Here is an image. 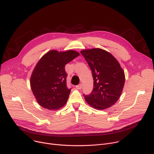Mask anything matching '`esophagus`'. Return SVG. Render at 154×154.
Here are the masks:
<instances>
[{"instance_id":"obj_1","label":"esophagus","mask_w":154,"mask_h":154,"mask_svg":"<svg viewBox=\"0 0 154 154\" xmlns=\"http://www.w3.org/2000/svg\"><path fill=\"white\" fill-rule=\"evenodd\" d=\"M75 87L77 88V89H81L82 87V85L81 84H79V85H76V86H75Z\"/></svg>"}]
</instances>
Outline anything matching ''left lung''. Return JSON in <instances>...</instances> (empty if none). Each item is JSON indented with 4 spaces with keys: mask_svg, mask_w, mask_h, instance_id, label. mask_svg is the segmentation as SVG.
<instances>
[{
    "mask_svg": "<svg viewBox=\"0 0 154 154\" xmlns=\"http://www.w3.org/2000/svg\"><path fill=\"white\" fill-rule=\"evenodd\" d=\"M89 66L94 79V88L85 100L97 110L114 105L122 92L125 84L124 71L118 60L109 52L99 48L80 51Z\"/></svg>",
    "mask_w": 154,
    "mask_h": 154,
    "instance_id": "obj_1",
    "label": "left lung"
}]
</instances>
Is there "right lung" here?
Listing matches in <instances>:
<instances>
[{
	"label": "right lung",
	"mask_w": 154,
	"mask_h": 154,
	"mask_svg": "<svg viewBox=\"0 0 154 154\" xmlns=\"http://www.w3.org/2000/svg\"><path fill=\"white\" fill-rule=\"evenodd\" d=\"M79 54L73 50L63 52L52 50L38 60L32 73L30 84L40 106L54 110L66 105L71 88L67 87V74L65 66Z\"/></svg>",
	"instance_id": "obj_1"
}]
</instances>
